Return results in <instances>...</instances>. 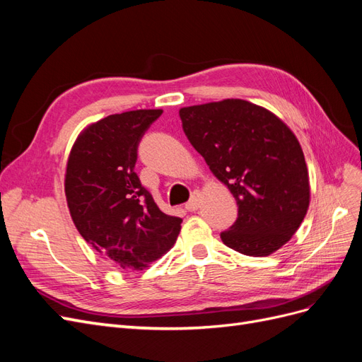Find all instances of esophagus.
<instances>
[{"label":"esophagus","instance_id":"34e87169","mask_svg":"<svg viewBox=\"0 0 362 362\" xmlns=\"http://www.w3.org/2000/svg\"><path fill=\"white\" fill-rule=\"evenodd\" d=\"M199 205H201V192H199V190H194L193 194H192L190 201H189L187 204H185V210L194 211V210H198Z\"/></svg>","mask_w":362,"mask_h":362}]
</instances>
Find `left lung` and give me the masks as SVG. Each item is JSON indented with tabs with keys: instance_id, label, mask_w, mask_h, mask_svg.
<instances>
[{
	"instance_id": "obj_1",
	"label": "left lung",
	"mask_w": 362,
	"mask_h": 362,
	"mask_svg": "<svg viewBox=\"0 0 362 362\" xmlns=\"http://www.w3.org/2000/svg\"><path fill=\"white\" fill-rule=\"evenodd\" d=\"M180 117L192 146L237 201L238 217L222 242L249 257L286 245L310 206L308 169L293 131L245 100L184 107Z\"/></svg>"
}]
</instances>
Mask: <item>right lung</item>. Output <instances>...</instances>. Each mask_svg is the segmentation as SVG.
<instances>
[{
  "mask_svg": "<svg viewBox=\"0 0 362 362\" xmlns=\"http://www.w3.org/2000/svg\"><path fill=\"white\" fill-rule=\"evenodd\" d=\"M163 110L110 115L84 128L71 149L64 193L74 225L122 270H144L175 245L182 218L163 213L141 185L137 146Z\"/></svg>",
  "mask_w": 362,
  "mask_h": 362,
  "instance_id": "obj_1",
  "label": "right lung"
}]
</instances>
